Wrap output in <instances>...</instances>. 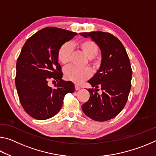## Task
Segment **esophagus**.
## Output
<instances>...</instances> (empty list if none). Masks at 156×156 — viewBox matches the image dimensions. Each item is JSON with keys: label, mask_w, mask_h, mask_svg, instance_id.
Instances as JSON below:
<instances>
[{"label": "esophagus", "mask_w": 156, "mask_h": 156, "mask_svg": "<svg viewBox=\"0 0 156 156\" xmlns=\"http://www.w3.org/2000/svg\"><path fill=\"white\" fill-rule=\"evenodd\" d=\"M75 89H76V90H79V89H80V87H79L78 85H75Z\"/></svg>", "instance_id": "obj_1"}]
</instances>
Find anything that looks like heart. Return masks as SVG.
<instances>
[{
    "label": "heart",
    "instance_id": "heart-1",
    "mask_svg": "<svg viewBox=\"0 0 156 156\" xmlns=\"http://www.w3.org/2000/svg\"><path fill=\"white\" fill-rule=\"evenodd\" d=\"M77 47L89 58L88 62L94 68H98L101 60L96 55L99 52L98 44L91 40H83L77 43ZM73 53V47L69 42H65L60 47L58 51V58L62 65H67L70 62ZM65 76L68 80L76 84H80L91 76V70L88 67H78L69 66L65 69Z\"/></svg>",
    "mask_w": 156,
    "mask_h": 156
}]
</instances>
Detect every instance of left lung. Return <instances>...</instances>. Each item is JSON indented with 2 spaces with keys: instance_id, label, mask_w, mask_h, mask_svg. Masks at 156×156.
I'll list each match as a JSON object with an SVG mask.
<instances>
[{
  "instance_id": "left-lung-1",
  "label": "left lung",
  "mask_w": 156,
  "mask_h": 156,
  "mask_svg": "<svg viewBox=\"0 0 156 156\" xmlns=\"http://www.w3.org/2000/svg\"><path fill=\"white\" fill-rule=\"evenodd\" d=\"M89 36L99 46L102 54L99 70L88 81L94 89H89V100L82 106L87 116L104 122L115 118L127 102L131 87L132 69L127 53L118 38L103 31L80 33ZM103 91L100 95L99 89Z\"/></svg>"
}]
</instances>
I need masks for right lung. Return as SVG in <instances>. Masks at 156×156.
<instances>
[{"label": "right lung", "instance_id": "obj_1", "mask_svg": "<svg viewBox=\"0 0 156 156\" xmlns=\"http://www.w3.org/2000/svg\"><path fill=\"white\" fill-rule=\"evenodd\" d=\"M77 33L48 27L27 39L16 62L15 83L21 105L27 114L37 120L53 117L61 109L67 93L74 91V84L62 80L58 51L62 44ZM58 82L54 88L48 84Z\"/></svg>", "mask_w": 156, "mask_h": 156}]
</instances>
